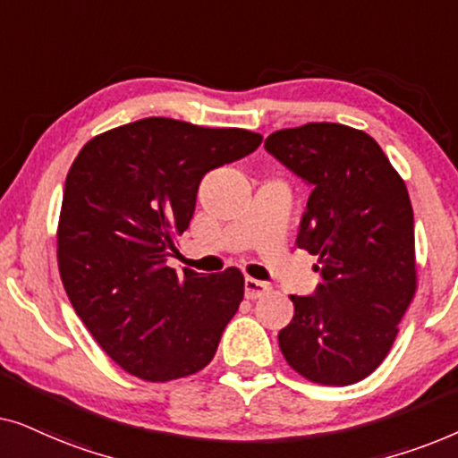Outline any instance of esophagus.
<instances>
[{
  "mask_svg": "<svg viewBox=\"0 0 458 458\" xmlns=\"http://www.w3.org/2000/svg\"><path fill=\"white\" fill-rule=\"evenodd\" d=\"M243 290H246V298L256 300L271 292V287H268V284H265V281L246 277V281H243Z\"/></svg>",
  "mask_w": 458,
  "mask_h": 458,
  "instance_id": "obj_1",
  "label": "esophagus"
}]
</instances>
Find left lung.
I'll list each match as a JSON object with an SVG mask.
<instances>
[{
  "label": "left lung",
  "instance_id": "left-lung-1",
  "mask_svg": "<svg viewBox=\"0 0 458 458\" xmlns=\"http://www.w3.org/2000/svg\"><path fill=\"white\" fill-rule=\"evenodd\" d=\"M265 149L312 187L296 243L321 273L312 296H290L279 348L315 384H356L390 352L417 290L409 191L379 143L346 124L275 131Z\"/></svg>",
  "mask_w": 458,
  "mask_h": 458
}]
</instances>
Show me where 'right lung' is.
Segmentation results:
<instances>
[{"mask_svg": "<svg viewBox=\"0 0 458 458\" xmlns=\"http://www.w3.org/2000/svg\"><path fill=\"white\" fill-rule=\"evenodd\" d=\"M246 129L141 118L93 137L66 174L58 267L106 354L146 381L198 373L243 300V275L166 267L190 227L199 181L260 146Z\"/></svg>", "mask_w": 458, "mask_h": 458, "instance_id": "right-lung-1", "label": "right lung"}]
</instances>
